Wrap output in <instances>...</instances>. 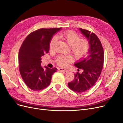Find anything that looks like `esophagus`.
<instances>
[{
    "label": "esophagus",
    "mask_w": 123,
    "mask_h": 123,
    "mask_svg": "<svg viewBox=\"0 0 123 123\" xmlns=\"http://www.w3.org/2000/svg\"><path fill=\"white\" fill-rule=\"evenodd\" d=\"M58 70L59 71H64L65 72H68L69 71L68 70H67L66 69H64V68H60L58 69Z\"/></svg>",
    "instance_id": "obj_1"
}]
</instances>
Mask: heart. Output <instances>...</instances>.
Returning a JSON list of instances; mask_svg holds the SVG:
<instances>
[{
  "mask_svg": "<svg viewBox=\"0 0 123 123\" xmlns=\"http://www.w3.org/2000/svg\"><path fill=\"white\" fill-rule=\"evenodd\" d=\"M59 37L64 40L70 48V51L77 59H81L86 56L90 48V43L87 39H80V36L73 31H66L59 34ZM57 38L53 36L49 43V49L52 50ZM73 61L71 55H59L56 59L57 64L61 67H67Z\"/></svg>",
  "mask_w": 123,
  "mask_h": 123,
  "instance_id": "1",
  "label": "heart"
}]
</instances>
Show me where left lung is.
<instances>
[{"label": "left lung", "mask_w": 123, "mask_h": 123, "mask_svg": "<svg viewBox=\"0 0 123 123\" xmlns=\"http://www.w3.org/2000/svg\"><path fill=\"white\" fill-rule=\"evenodd\" d=\"M79 29L90 42V48L87 57L74 64L76 67L83 69V72L74 74V79L68 85L72 91L82 93L91 89L98 79L103 67L104 53L101 42L94 33Z\"/></svg>", "instance_id": "obj_1"}]
</instances>
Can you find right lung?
<instances>
[{"label": "right lung", "instance_id": "1", "mask_svg": "<svg viewBox=\"0 0 123 123\" xmlns=\"http://www.w3.org/2000/svg\"><path fill=\"white\" fill-rule=\"evenodd\" d=\"M59 28H42L26 37L18 54L19 70L26 85L31 90L40 91L50 84L52 76L57 68H43L41 57L49 51V43Z\"/></svg>", "mask_w": 123, "mask_h": 123}]
</instances>
